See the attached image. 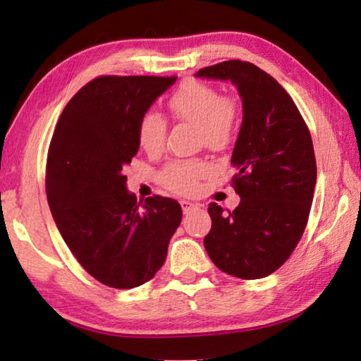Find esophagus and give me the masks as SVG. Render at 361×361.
I'll return each instance as SVG.
<instances>
[{
  "instance_id": "obj_1",
  "label": "esophagus",
  "mask_w": 361,
  "mask_h": 361,
  "mask_svg": "<svg viewBox=\"0 0 361 361\" xmlns=\"http://www.w3.org/2000/svg\"><path fill=\"white\" fill-rule=\"evenodd\" d=\"M195 204H192V202H188V200H181V209H183V212L185 213H188V212H191L192 209H195Z\"/></svg>"
}]
</instances>
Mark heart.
I'll use <instances>...</instances> for the list:
<instances>
[{
  "mask_svg": "<svg viewBox=\"0 0 361 361\" xmlns=\"http://www.w3.org/2000/svg\"><path fill=\"white\" fill-rule=\"evenodd\" d=\"M175 119L195 126L197 137L212 149H224L232 143L239 127V105L229 95H221L212 84L186 79L167 100ZM167 138V121L157 111H145L137 124V142L149 154L162 151ZM212 172L204 159H178L169 162L159 181L175 194L189 195L197 191L200 180Z\"/></svg>",
  "mask_w": 361,
  "mask_h": 361,
  "instance_id": "obj_1",
  "label": "heart"
}]
</instances>
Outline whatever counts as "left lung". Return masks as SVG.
<instances>
[{
  "mask_svg": "<svg viewBox=\"0 0 361 361\" xmlns=\"http://www.w3.org/2000/svg\"><path fill=\"white\" fill-rule=\"evenodd\" d=\"M195 76L231 79L243 105L231 159L240 204L234 212L209 205L204 245L223 272L262 279L290 258L307 226L317 181L312 137L288 92L256 65L226 60Z\"/></svg>",
  "mask_w": 361,
  "mask_h": 361,
  "instance_id": "obj_1",
  "label": "left lung"
}]
</instances>
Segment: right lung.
<instances>
[{"instance_id":"1","label":"right lung","mask_w":361,"mask_h":361,"mask_svg":"<svg viewBox=\"0 0 361 361\" xmlns=\"http://www.w3.org/2000/svg\"><path fill=\"white\" fill-rule=\"evenodd\" d=\"M176 76H99L66 103L49 145L46 194L54 221L84 271L129 290L156 276L181 223L176 200L137 202L122 167L137 154L140 116Z\"/></svg>"}]
</instances>
